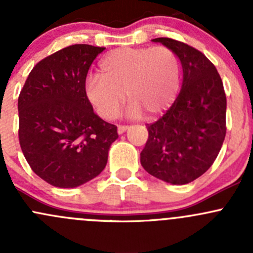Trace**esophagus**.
Masks as SVG:
<instances>
[{
	"mask_svg": "<svg viewBox=\"0 0 253 253\" xmlns=\"http://www.w3.org/2000/svg\"><path fill=\"white\" fill-rule=\"evenodd\" d=\"M127 128H128V127H127V126H124V125H120V126H117V132H119V133L121 134V133H124V132L126 131Z\"/></svg>",
	"mask_w": 253,
	"mask_h": 253,
	"instance_id": "34e87169",
	"label": "esophagus"
}]
</instances>
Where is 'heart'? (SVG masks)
<instances>
[{
    "instance_id": "1",
    "label": "heart",
    "mask_w": 253,
    "mask_h": 253,
    "mask_svg": "<svg viewBox=\"0 0 253 253\" xmlns=\"http://www.w3.org/2000/svg\"><path fill=\"white\" fill-rule=\"evenodd\" d=\"M180 89V61L168 46L117 48L99 63V75L90 76L84 91L96 114L116 117L125 100L128 114L157 116L167 110Z\"/></svg>"
}]
</instances>
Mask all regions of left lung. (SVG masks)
<instances>
[{"label":"left lung","mask_w":253,"mask_h":253,"mask_svg":"<svg viewBox=\"0 0 253 253\" xmlns=\"http://www.w3.org/2000/svg\"><path fill=\"white\" fill-rule=\"evenodd\" d=\"M180 58L181 90L172 105L153 124L141 152L147 172L172 185H185L213 165L226 133V95L215 66L185 42L157 38Z\"/></svg>","instance_id":"1"}]
</instances>
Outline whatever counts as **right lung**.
Here are the masks:
<instances>
[{"label": "right lung", "instance_id": "obj_1", "mask_svg": "<svg viewBox=\"0 0 253 253\" xmlns=\"http://www.w3.org/2000/svg\"><path fill=\"white\" fill-rule=\"evenodd\" d=\"M105 47L76 44L34 66L19 98V144L33 171L50 185L73 188L104 170L119 137L84 91L91 63Z\"/></svg>", "mask_w": 253, "mask_h": 253}]
</instances>
